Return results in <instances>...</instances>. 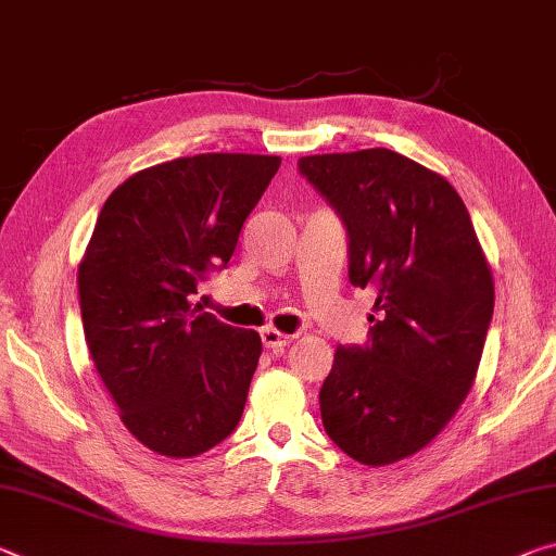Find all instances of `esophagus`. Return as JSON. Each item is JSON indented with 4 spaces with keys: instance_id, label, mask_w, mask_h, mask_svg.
I'll list each match as a JSON object with an SVG mask.
<instances>
[{
    "instance_id": "esophagus-1",
    "label": "esophagus",
    "mask_w": 556,
    "mask_h": 556,
    "mask_svg": "<svg viewBox=\"0 0 556 556\" xmlns=\"http://www.w3.org/2000/svg\"><path fill=\"white\" fill-rule=\"evenodd\" d=\"M294 341V337L292 333H281V331H277V329H271V326H267V329H262V343L267 349H271V351H279V349H285V346H289V343Z\"/></svg>"
}]
</instances>
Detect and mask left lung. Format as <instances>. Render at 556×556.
Instances as JSON below:
<instances>
[{
	"mask_svg": "<svg viewBox=\"0 0 556 556\" xmlns=\"http://www.w3.org/2000/svg\"><path fill=\"white\" fill-rule=\"evenodd\" d=\"M349 235V281L376 289L364 346H339L319 391L324 430L364 465L426 447L478 374L495 285L455 188L389 148L299 157Z\"/></svg>",
	"mask_w": 556,
	"mask_h": 556,
	"instance_id": "left-lung-1",
	"label": "left lung"
}]
</instances>
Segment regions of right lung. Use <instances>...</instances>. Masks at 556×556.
<instances>
[{
	"mask_svg": "<svg viewBox=\"0 0 556 556\" xmlns=\"http://www.w3.org/2000/svg\"><path fill=\"white\" fill-rule=\"evenodd\" d=\"M277 155L202 153L146 167L103 202L78 264L96 371L146 447L195 457L232 433L262 354L257 331L192 304L230 262Z\"/></svg>",
	"mask_w": 556,
	"mask_h": 556,
	"instance_id": "obj_1",
	"label": "right lung"
}]
</instances>
